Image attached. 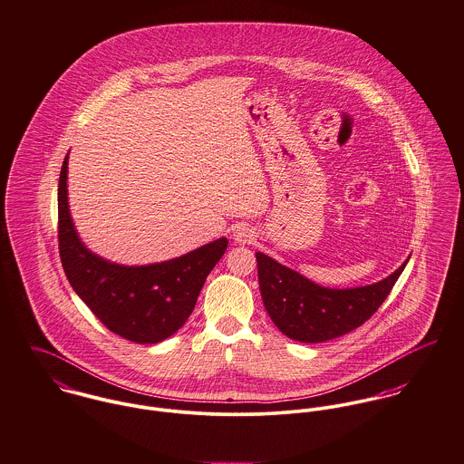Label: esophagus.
<instances>
[{
  "instance_id": "esophagus-1",
  "label": "esophagus",
  "mask_w": 464,
  "mask_h": 464,
  "mask_svg": "<svg viewBox=\"0 0 464 464\" xmlns=\"http://www.w3.org/2000/svg\"><path fill=\"white\" fill-rule=\"evenodd\" d=\"M233 237H235V240H237L238 244H251V242H255V237H256V235H255V231H253L249 226L240 224V226L235 227Z\"/></svg>"
}]
</instances>
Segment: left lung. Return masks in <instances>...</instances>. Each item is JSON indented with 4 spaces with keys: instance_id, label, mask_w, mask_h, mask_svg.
I'll use <instances>...</instances> for the list:
<instances>
[{
    "instance_id": "obj_1",
    "label": "left lung",
    "mask_w": 464,
    "mask_h": 464,
    "mask_svg": "<svg viewBox=\"0 0 464 464\" xmlns=\"http://www.w3.org/2000/svg\"><path fill=\"white\" fill-rule=\"evenodd\" d=\"M256 261L261 299L277 329L292 340L320 343L364 324L390 295L410 257L379 283L343 290L320 286L263 253H256Z\"/></svg>"
}]
</instances>
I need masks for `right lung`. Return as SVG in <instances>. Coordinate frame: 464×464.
<instances>
[{"mask_svg": "<svg viewBox=\"0 0 464 464\" xmlns=\"http://www.w3.org/2000/svg\"><path fill=\"white\" fill-rule=\"evenodd\" d=\"M67 160L69 153L58 179V251L72 290L106 329L130 342L150 345L172 336L196 308L208 274L227 249V238L140 266L98 256L83 246L69 213Z\"/></svg>", "mask_w": 464, "mask_h": 464, "instance_id": "obj_1", "label": "right lung"}]
</instances>
